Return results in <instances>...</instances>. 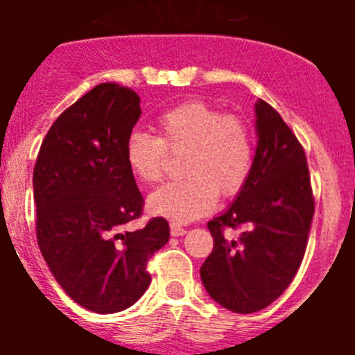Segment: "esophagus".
<instances>
[{
  "label": "esophagus",
  "instance_id": "obj_1",
  "mask_svg": "<svg viewBox=\"0 0 355 355\" xmlns=\"http://www.w3.org/2000/svg\"><path fill=\"white\" fill-rule=\"evenodd\" d=\"M171 234L172 236H183V234H187V229L178 224H171Z\"/></svg>",
  "mask_w": 355,
  "mask_h": 355
}]
</instances>
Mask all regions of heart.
I'll return each mask as SVG.
<instances>
[{"mask_svg": "<svg viewBox=\"0 0 355 355\" xmlns=\"http://www.w3.org/2000/svg\"><path fill=\"white\" fill-rule=\"evenodd\" d=\"M158 137L135 131L128 137V168L137 180H162L168 155H187L181 183L158 188L147 199L153 215L188 224L215 208L218 193L233 197L254 167V135L247 122L202 101H188L158 119Z\"/></svg>", "mask_w": 355, "mask_h": 355, "instance_id": "b5f03b06", "label": "heart"}]
</instances>
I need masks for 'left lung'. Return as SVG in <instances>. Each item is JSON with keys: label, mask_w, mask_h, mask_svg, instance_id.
Instances as JSON below:
<instances>
[{"label": "left lung", "mask_w": 355, "mask_h": 355, "mask_svg": "<svg viewBox=\"0 0 355 355\" xmlns=\"http://www.w3.org/2000/svg\"><path fill=\"white\" fill-rule=\"evenodd\" d=\"M256 155L245 187L233 205L208 222L213 250L200 279L215 302L233 313H256L290 286L306 252L313 200L306 155L293 131L258 99ZM225 227L240 228L238 241Z\"/></svg>", "instance_id": "8db88e82"}]
</instances>
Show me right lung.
Returning a JSON list of instances; mask_svg holds the SVG:
<instances>
[{"mask_svg":"<svg viewBox=\"0 0 355 355\" xmlns=\"http://www.w3.org/2000/svg\"><path fill=\"white\" fill-rule=\"evenodd\" d=\"M140 114L133 90L97 85L56 119L33 168L40 252L62 290L103 315L146 293L147 261L171 236L162 216L124 231L144 205L124 156Z\"/></svg>","mask_w":355,"mask_h":355,"instance_id":"right-lung-1","label":"right lung"}]
</instances>
